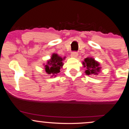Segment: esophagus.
<instances>
[{
	"instance_id": "34e87169",
	"label": "esophagus",
	"mask_w": 129,
	"mask_h": 129,
	"mask_svg": "<svg viewBox=\"0 0 129 129\" xmlns=\"http://www.w3.org/2000/svg\"><path fill=\"white\" fill-rule=\"evenodd\" d=\"M71 56L72 57L76 58L77 56H78V53H77V52H71Z\"/></svg>"
}]
</instances>
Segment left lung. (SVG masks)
<instances>
[{"mask_svg": "<svg viewBox=\"0 0 129 129\" xmlns=\"http://www.w3.org/2000/svg\"><path fill=\"white\" fill-rule=\"evenodd\" d=\"M84 67L87 68L85 71V73L87 75H92V74H98V72H100V67L99 63L95 60L92 58H87L84 59V62H83Z\"/></svg>", "mask_w": 129, "mask_h": 129, "instance_id": "left-lung-1", "label": "left lung"}]
</instances>
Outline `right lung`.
Returning <instances> with one entry per match:
<instances>
[{
  "instance_id": "obj_1",
  "label": "right lung",
  "mask_w": 129,
  "mask_h": 129,
  "mask_svg": "<svg viewBox=\"0 0 129 129\" xmlns=\"http://www.w3.org/2000/svg\"><path fill=\"white\" fill-rule=\"evenodd\" d=\"M63 59L57 54H53L51 59L48 61L47 64L45 66V71L48 74H51L52 76H56L60 72V68L63 66V63L62 61Z\"/></svg>"
}]
</instances>
